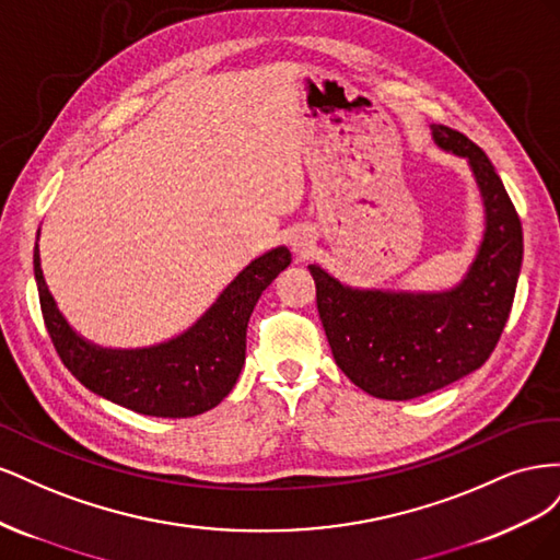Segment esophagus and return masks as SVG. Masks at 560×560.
I'll list each match as a JSON object with an SVG mask.
<instances>
[{"mask_svg": "<svg viewBox=\"0 0 560 560\" xmlns=\"http://www.w3.org/2000/svg\"><path fill=\"white\" fill-rule=\"evenodd\" d=\"M292 249H294V254H299V257H303V254L308 252V241L303 238V235H296V238L292 241Z\"/></svg>", "mask_w": 560, "mask_h": 560, "instance_id": "obj_1", "label": "esophagus"}]
</instances>
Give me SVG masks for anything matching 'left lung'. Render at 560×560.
Returning a JSON list of instances; mask_svg holds the SVG:
<instances>
[{
    "label": "left lung",
    "instance_id": "8db88e82",
    "mask_svg": "<svg viewBox=\"0 0 560 560\" xmlns=\"http://www.w3.org/2000/svg\"><path fill=\"white\" fill-rule=\"evenodd\" d=\"M432 138L467 159L486 208L483 241L463 282L434 294L354 290L308 266L336 364L378 399H413L477 371L500 341L521 273V219L493 163L448 126L434 124Z\"/></svg>",
    "mask_w": 560,
    "mask_h": 560
}]
</instances>
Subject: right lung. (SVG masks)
<instances>
[{"instance_id":"right-lung-1","label":"right lung","mask_w":560,"mask_h":560,"mask_svg":"<svg viewBox=\"0 0 560 560\" xmlns=\"http://www.w3.org/2000/svg\"><path fill=\"white\" fill-rule=\"evenodd\" d=\"M290 261L287 247L261 254L241 270L191 329L165 343L135 350L100 348L67 325L46 287L39 245L35 247V280L50 341L81 385L135 413L191 418L214 409L233 389L245 364L249 315L261 292Z\"/></svg>"}]
</instances>
